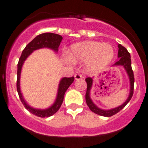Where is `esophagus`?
<instances>
[{"mask_svg":"<svg viewBox=\"0 0 148 148\" xmlns=\"http://www.w3.org/2000/svg\"><path fill=\"white\" fill-rule=\"evenodd\" d=\"M74 77H75V80H79V79H82V78H83V76H82V75L81 73H77V74H75Z\"/></svg>","mask_w":148,"mask_h":148,"instance_id":"1","label":"esophagus"}]
</instances>
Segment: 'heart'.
I'll return each mask as SVG.
<instances>
[{
	"label": "heart",
	"mask_w": 148,
	"mask_h": 148,
	"mask_svg": "<svg viewBox=\"0 0 148 148\" xmlns=\"http://www.w3.org/2000/svg\"><path fill=\"white\" fill-rule=\"evenodd\" d=\"M114 50L108 44L97 41H84L73 45L70 58L74 62L88 61L90 69H98L109 64L113 59Z\"/></svg>",
	"instance_id": "heart-1"
}]
</instances>
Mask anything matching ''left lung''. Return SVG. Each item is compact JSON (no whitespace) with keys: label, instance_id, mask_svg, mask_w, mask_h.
Returning <instances> with one entry per match:
<instances>
[{"label":"left lung","instance_id":"8db88e82","mask_svg":"<svg viewBox=\"0 0 148 148\" xmlns=\"http://www.w3.org/2000/svg\"><path fill=\"white\" fill-rule=\"evenodd\" d=\"M118 47V57L119 58V60L117 62L115 63L114 65H121V66H123L125 68V70H126L128 76H129L130 82V95H129V97L127 99L126 101H125L122 105L119 106L118 108H114V109L109 110H104L99 109V108H97V107L92 103V100H91L90 98V89H91V87H92V79L91 78H90V77H89V78H87L85 79L86 82H87V92H86L85 95L86 102H87V106H88L89 108H90V110L92 111V112L99 115V116H105V117H110V116H113V115L116 114L117 113H119V112L125 108V106L127 105V104L130 101L132 96H133V90H134V74H133V70H132L130 54L127 51V49L125 47L121 46V44H119Z\"/></svg>","mask_w":148,"mask_h":148}]
</instances>
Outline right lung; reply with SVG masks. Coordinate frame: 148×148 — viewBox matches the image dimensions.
I'll list each match as a JSON object with an SVG mask.
<instances>
[{"label": "right lung", "mask_w": 148, "mask_h": 148, "mask_svg": "<svg viewBox=\"0 0 148 148\" xmlns=\"http://www.w3.org/2000/svg\"><path fill=\"white\" fill-rule=\"evenodd\" d=\"M62 36L58 34L51 33V32H46V33H42L38 35L31 42L29 43L24 49L22 52V54L21 56L19 61L18 63V72H17V91H18V95L21 99V101L23 104L24 108L32 113L35 116H37L41 118H45V117H49L53 116L55 113L60 109L61 104L64 101V97L65 92L68 89V87L71 85L74 81V77H70V78H63L61 80L58 87V95L56 99V102L53 104L52 107L47 110H37L32 108L25 102L24 99H23L20 90V75L21 71V67L23 62L26 60V58L30 55V53L33 52L34 50L40 48L48 47L53 49L55 51H58V47L62 40Z\"/></svg>", "instance_id": "right-lung-1"}]
</instances>
